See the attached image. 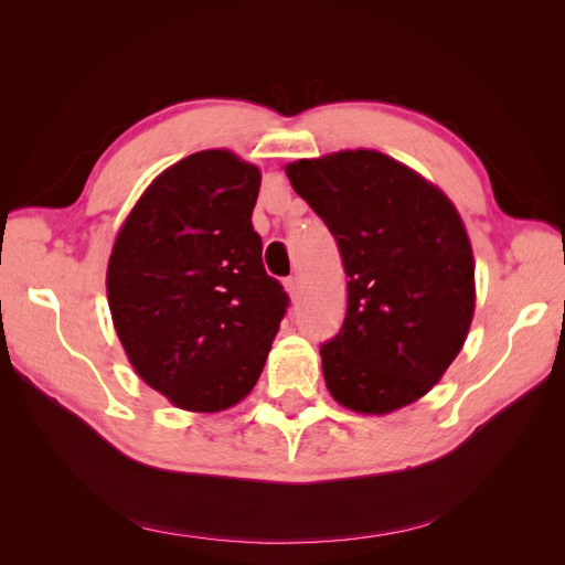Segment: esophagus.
Listing matches in <instances>:
<instances>
[{
  "mask_svg": "<svg viewBox=\"0 0 565 565\" xmlns=\"http://www.w3.org/2000/svg\"><path fill=\"white\" fill-rule=\"evenodd\" d=\"M285 289H287V295L292 297V299H297V292H299V282H297V278H285Z\"/></svg>",
  "mask_w": 565,
  "mask_h": 565,
  "instance_id": "1",
  "label": "esophagus"
}]
</instances>
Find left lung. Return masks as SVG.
I'll list each match as a JSON object with an SVG mask.
<instances>
[{
	"label": "left lung",
	"mask_w": 565,
	"mask_h": 565,
	"mask_svg": "<svg viewBox=\"0 0 565 565\" xmlns=\"http://www.w3.org/2000/svg\"><path fill=\"white\" fill-rule=\"evenodd\" d=\"M285 172L334 235L349 278L347 318L320 347L332 398L363 415L415 403L450 367L473 318V254L455 204L377 150Z\"/></svg>",
	"instance_id": "left-lung-1"
}]
</instances>
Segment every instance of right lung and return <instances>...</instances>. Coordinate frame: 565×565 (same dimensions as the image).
Wrapping results in <instances>:
<instances>
[{
  "instance_id": "right-lung-1",
  "label": "right lung",
  "mask_w": 565,
  "mask_h": 565,
  "mask_svg": "<svg viewBox=\"0 0 565 565\" xmlns=\"http://www.w3.org/2000/svg\"><path fill=\"white\" fill-rule=\"evenodd\" d=\"M259 185L231 150L193 152L146 188L113 245L108 303L129 363L191 413L247 396L289 306L252 226Z\"/></svg>"
}]
</instances>
